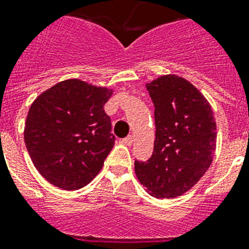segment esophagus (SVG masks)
<instances>
[{
	"mask_svg": "<svg viewBox=\"0 0 249 249\" xmlns=\"http://www.w3.org/2000/svg\"><path fill=\"white\" fill-rule=\"evenodd\" d=\"M133 142H134V137H133V135H129V137H126L123 139V143H124L125 145H129V147H130L131 144H133Z\"/></svg>",
	"mask_w": 249,
	"mask_h": 249,
	"instance_id": "34e87169",
	"label": "esophagus"
}]
</instances>
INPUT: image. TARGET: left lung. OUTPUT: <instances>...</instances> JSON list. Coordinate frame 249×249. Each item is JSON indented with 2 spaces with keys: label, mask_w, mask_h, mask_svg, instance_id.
<instances>
[{
  "label": "left lung",
  "mask_w": 249,
  "mask_h": 249,
  "mask_svg": "<svg viewBox=\"0 0 249 249\" xmlns=\"http://www.w3.org/2000/svg\"><path fill=\"white\" fill-rule=\"evenodd\" d=\"M154 104L156 141L135 175L152 196L172 199L189 191L205 175L216 148V124L208 100L195 86L175 74L147 83Z\"/></svg>",
  "instance_id": "1"
}]
</instances>
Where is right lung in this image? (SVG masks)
I'll use <instances>...</instances> for the list:
<instances>
[{"label": "right lung", "mask_w": 249, "mask_h": 249, "mask_svg": "<svg viewBox=\"0 0 249 249\" xmlns=\"http://www.w3.org/2000/svg\"><path fill=\"white\" fill-rule=\"evenodd\" d=\"M112 89L67 79L37 96L24 139L36 170L52 185L78 190L97 176L115 144L104 110Z\"/></svg>", "instance_id": "obj_1"}]
</instances>
